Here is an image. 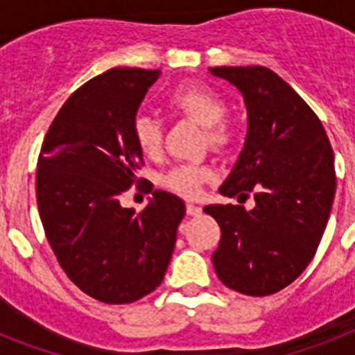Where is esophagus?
Wrapping results in <instances>:
<instances>
[{
    "label": "esophagus",
    "mask_w": 355,
    "mask_h": 355,
    "mask_svg": "<svg viewBox=\"0 0 355 355\" xmlns=\"http://www.w3.org/2000/svg\"><path fill=\"white\" fill-rule=\"evenodd\" d=\"M186 211H187V215H191V217H198V215H200V213H202V207L200 206H197V204H186Z\"/></svg>",
    "instance_id": "esophagus-1"
}]
</instances>
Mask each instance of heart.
Segmentation results:
<instances>
[{
	"instance_id": "b5f03b06",
	"label": "heart",
	"mask_w": 355,
	"mask_h": 355,
	"mask_svg": "<svg viewBox=\"0 0 355 355\" xmlns=\"http://www.w3.org/2000/svg\"><path fill=\"white\" fill-rule=\"evenodd\" d=\"M168 105L180 116H186L206 132V142L215 151H224L232 146L235 128L226 116L227 103L223 94L209 85L187 83L169 94ZM162 123L153 116H138L132 122V140L144 157L157 158L162 153ZM211 178V169L198 164H182L168 171L164 186L180 197L195 198L202 189V184Z\"/></svg>"
}]
</instances>
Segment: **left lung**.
I'll return each mask as SVG.
<instances>
[{
    "instance_id": "1",
    "label": "left lung",
    "mask_w": 355,
    "mask_h": 355,
    "mask_svg": "<svg viewBox=\"0 0 355 355\" xmlns=\"http://www.w3.org/2000/svg\"><path fill=\"white\" fill-rule=\"evenodd\" d=\"M211 73L232 82L248 109L246 144L218 191L239 202L255 198L250 211L241 204L204 207L220 226L213 266L235 292L272 295L318 252L336 195L332 146L318 114L268 67Z\"/></svg>"
}]
</instances>
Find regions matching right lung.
Segmentation results:
<instances>
[{
  "instance_id": "right-lung-1",
  "label": "right lung",
  "mask_w": 355,
  "mask_h": 355,
  "mask_svg": "<svg viewBox=\"0 0 355 355\" xmlns=\"http://www.w3.org/2000/svg\"><path fill=\"white\" fill-rule=\"evenodd\" d=\"M160 71L116 67L76 89L58 111L37 157L36 197L60 266L89 297L128 304L162 282L186 206L155 189L140 214L119 206L132 183L153 191L132 122Z\"/></svg>"
}]
</instances>
